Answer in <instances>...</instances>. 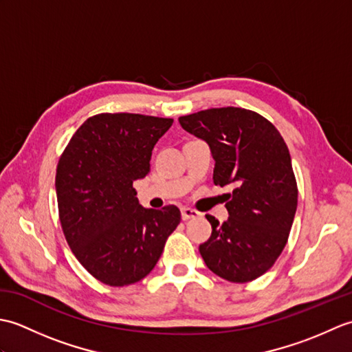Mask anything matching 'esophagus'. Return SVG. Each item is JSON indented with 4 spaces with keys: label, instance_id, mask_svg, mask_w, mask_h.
<instances>
[{
    "label": "esophagus",
    "instance_id": "obj_1",
    "mask_svg": "<svg viewBox=\"0 0 352 352\" xmlns=\"http://www.w3.org/2000/svg\"><path fill=\"white\" fill-rule=\"evenodd\" d=\"M199 214H201L199 212L193 210V208H190V207H183V208H182V218H183L184 221L193 219V218H198Z\"/></svg>",
    "mask_w": 352,
    "mask_h": 352
}]
</instances>
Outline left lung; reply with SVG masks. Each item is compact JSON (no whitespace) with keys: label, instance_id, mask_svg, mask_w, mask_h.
I'll return each mask as SVG.
<instances>
[{"label":"left lung","instance_id":"left-lung-1","mask_svg":"<svg viewBox=\"0 0 352 352\" xmlns=\"http://www.w3.org/2000/svg\"><path fill=\"white\" fill-rule=\"evenodd\" d=\"M178 122L210 146L213 183L233 188L226 222L206 214L212 236L199 245L201 256L227 281L258 278L286 246L298 206L286 142L267 119L239 107L201 110Z\"/></svg>","mask_w":352,"mask_h":352}]
</instances>
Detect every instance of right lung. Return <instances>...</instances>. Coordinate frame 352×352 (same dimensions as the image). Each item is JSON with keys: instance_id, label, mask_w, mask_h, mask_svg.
Here are the masks:
<instances>
[{"instance_id": "1", "label": "right lung", "mask_w": 352, "mask_h": 352, "mask_svg": "<svg viewBox=\"0 0 352 352\" xmlns=\"http://www.w3.org/2000/svg\"><path fill=\"white\" fill-rule=\"evenodd\" d=\"M174 119L101 113L74 134L56 172L63 234L89 274L109 286L140 281L182 221L175 206L139 204L133 183L149 172L153 148Z\"/></svg>"}]
</instances>
